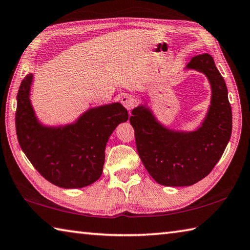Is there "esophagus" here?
I'll list each match as a JSON object with an SVG mask.
<instances>
[{"instance_id":"obj_1","label":"esophagus","mask_w":250,"mask_h":250,"mask_svg":"<svg viewBox=\"0 0 250 250\" xmlns=\"http://www.w3.org/2000/svg\"><path fill=\"white\" fill-rule=\"evenodd\" d=\"M121 103L123 104V106H124L127 111H130V109L133 108V104H134V101L132 99V96L128 95V94H124L121 98Z\"/></svg>"}]
</instances>
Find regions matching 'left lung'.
Here are the masks:
<instances>
[{"label": "left lung", "instance_id": "8db88e82", "mask_svg": "<svg viewBox=\"0 0 250 250\" xmlns=\"http://www.w3.org/2000/svg\"><path fill=\"white\" fill-rule=\"evenodd\" d=\"M188 68L204 73L212 86L211 107L202 127L193 133L170 132L148 109L134 108L129 122L138 155L150 176L167 187L192 186L215 167L231 135V107L227 87L208 54L195 56Z\"/></svg>", "mask_w": 250, "mask_h": 250}]
</instances>
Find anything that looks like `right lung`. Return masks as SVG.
<instances>
[{"instance_id": "right-lung-1", "label": "right lung", "mask_w": 250, "mask_h": 250, "mask_svg": "<svg viewBox=\"0 0 250 250\" xmlns=\"http://www.w3.org/2000/svg\"><path fill=\"white\" fill-rule=\"evenodd\" d=\"M29 73L17 92L15 114L20 146L35 169L57 187L83 188L98 180L103 171L105 146L109 135L128 113L120 103L91 108L73 125L43 127L37 122L29 101Z\"/></svg>"}]
</instances>
